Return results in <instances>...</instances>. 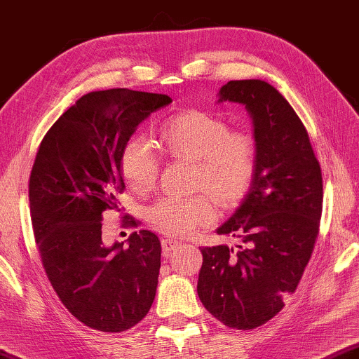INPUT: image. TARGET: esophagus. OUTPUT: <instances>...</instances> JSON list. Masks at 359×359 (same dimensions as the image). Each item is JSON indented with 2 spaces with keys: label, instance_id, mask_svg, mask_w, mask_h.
Here are the masks:
<instances>
[{
  "label": "esophagus",
  "instance_id": "1",
  "mask_svg": "<svg viewBox=\"0 0 359 359\" xmlns=\"http://www.w3.org/2000/svg\"><path fill=\"white\" fill-rule=\"evenodd\" d=\"M180 244L182 243L179 240H174V238H163V240H161V248H163L165 252H171L175 248H179Z\"/></svg>",
  "mask_w": 359,
  "mask_h": 359
}]
</instances>
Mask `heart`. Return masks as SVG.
I'll use <instances>...</instances> for the list:
<instances>
[{
  "label": "heart",
  "mask_w": 359,
  "mask_h": 359,
  "mask_svg": "<svg viewBox=\"0 0 359 359\" xmlns=\"http://www.w3.org/2000/svg\"><path fill=\"white\" fill-rule=\"evenodd\" d=\"M163 149L175 158L193 160L194 187H205L222 203L240 199L254 179L255 142L248 132L230 130L229 124L205 111H188L172 118L161 133ZM121 172L133 191L156 187L160 157L146 137H133L121 156ZM215 205L207 194L187 198L165 196L147 208V219L161 233L185 236L213 221Z\"/></svg>",
  "instance_id": "obj_1"
}]
</instances>
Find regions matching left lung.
<instances>
[{"mask_svg":"<svg viewBox=\"0 0 359 359\" xmlns=\"http://www.w3.org/2000/svg\"><path fill=\"white\" fill-rule=\"evenodd\" d=\"M217 102L252 118L257 168L248 194L217 235L240 240L201 249L202 305L224 325L252 330L283 310L306 268L322 213V172L304 123L262 79L230 81Z\"/></svg>","mask_w":359,"mask_h":359,"instance_id":"8db88e82","label":"left lung"}]
</instances>
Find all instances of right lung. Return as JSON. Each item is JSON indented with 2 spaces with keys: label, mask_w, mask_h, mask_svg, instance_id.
I'll return each instance as SVG.
<instances>
[{
  "label": "right lung",
  "mask_w": 359,
  "mask_h": 359,
  "mask_svg": "<svg viewBox=\"0 0 359 359\" xmlns=\"http://www.w3.org/2000/svg\"><path fill=\"white\" fill-rule=\"evenodd\" d=\"M172 100L128 88L90 91L41 140L29 203L41 263L62 304L90 328L137 325L156 299L161 245L149 230L128 244L102 241L105 210H118L121 156L138 124ZM135 224V221H130Z\"/></svg>",
  "instance_id": "obj_1"
}]
</instances>
